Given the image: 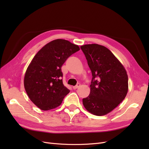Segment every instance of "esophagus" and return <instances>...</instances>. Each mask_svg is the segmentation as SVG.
<instances>
[{"label": "esophagus", "instance_id": "34e87169", "mask_svg": "<svg viewBox=\"0 0 149 149\" xmlns=\"http://www.w3.org/2000/svg\"><path fill=\"white\" fill-rule=\"evenodd\" d=\"M80 84L79 83H78V84H76V86H73V88L74 89H77V88H78L79 86H80Z\"/></svg>", "mask_w": 149, "mask_h": 149}]
</instances>
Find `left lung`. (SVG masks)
Here are the masks:
<instances>
[{
  "instance_id": "1",
  "label": "left lung",
  "mask_w": 149,
  "mask_h": 149,
  "mask_svg": "<svg viewBox=\"0 0 149 149\" xmlns=\"http://www.w3.org/2000/svg\"><path fill=\"white\" fill-rule=\"evenodd\" d=\"M92 73L90 94L83 99L88 111L101 116L111 112L125 97L128 76L123 65L109 49L98 44L81 47Z\"/></svg>"
}]
</instances>
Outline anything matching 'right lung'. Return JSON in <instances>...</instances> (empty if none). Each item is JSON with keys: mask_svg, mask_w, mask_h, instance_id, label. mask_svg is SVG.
<instances>
[{"mask_svg": "<svg viewBox=\"0 0 149 149\" xmlns=\"http://www.w3.org/2000/svg\"><path fill=\"white\" fill-rule=\"evenodd\" d=\"M79 50L76 45L57 39L45 45L33 57L26 71L24 87L30 100L40 109H55L70 93L63 83L61 66Z\"/></svg>", "mask_w": 149, "mask_h": 149, "instance_id": "add662e5", "label": "right lung"}]
</instances>
